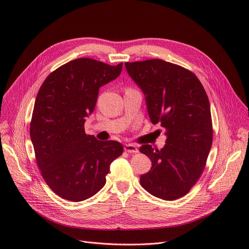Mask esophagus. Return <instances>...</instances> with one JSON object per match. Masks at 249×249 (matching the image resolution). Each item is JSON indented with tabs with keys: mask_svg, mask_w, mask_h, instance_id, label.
<instances>
[{
	"mask_svg": "<svg viewBox=\"0 0 249 249\" xmlns=\"http://www.w3.org/2000/svg\"><path fill=\"white\" fill-rule=\"evenodd\" d=\"M124 150L128 153H138V149L137 147L133 145V144H126L124 146Z\"/></svg>",
	"mask_w": 249,
	"mask_h": 249,
	"instance_id": "34e87169",
	"label": "esophagus"
}]
</instances>
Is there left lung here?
Returning a JSON list of instances; mask_svg holds the SVG:
<instances>
[{
    "instance_id": "left-lung-1",
    "label": "left lung",
    "mask_w": 249,
    "mask_h": 249,
    "mask_svg": "<svg viewBox=\"0 0 249 249\" xmlns=\"http://www.w3.org/2000/svg\"><path fill=\"white\" fill-rule=\"evenodd\" d=\"M132 79L146 96L153 124L161 123L163 149L145 144L140 152L152 168L140 177L151 195L174 200L187 195L206 167L213 144V122L205 88L194 72L162 59L125 62Z\"/></svg>"
}]
</instances>
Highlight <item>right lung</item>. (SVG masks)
Listing matches in <instances>:
<instances>
[{
  "label": "right lung",
  "mask_w": 249,
  "mask_h": 249,
  "mask_svg": "<svg viewBox=\"0 0 249 249\" xmlns=\"http://www.w3.org/2000/svg\"><path fill=\"white\" fill-rule=\"evenodd\" d=\"M123 63L77 58L49 74L36 98L30 124L36 160L44 182L60 197L81 201L106 183L110 164L123 153L116 141H99L84 130L99 87L119 76Z\"/></svg>",
  "instance_id": "right-lung-1"
}]
</instances>
